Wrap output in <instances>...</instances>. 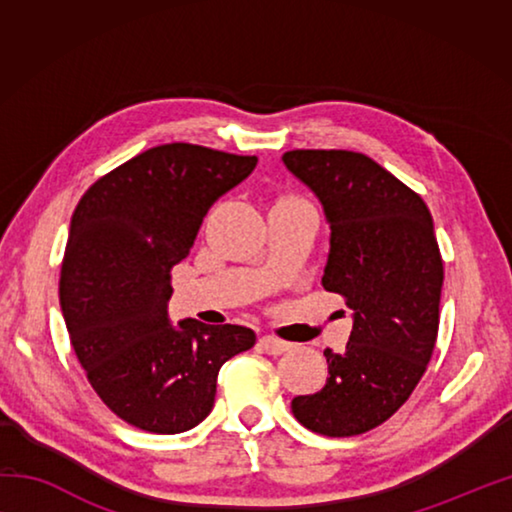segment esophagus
Instances as JSON below:
<instances>
[{"label": "esophagus", "instance_id": "esophagus-1", "mask_svg": "<svg viewBox=\"0 0 512 512\" xmlns=\"http://www.w3.org/2000/svg\"><path fill=\"white\" fill-rule=\"evenodd\" d=\"M259 348H262V352L271 354V357H280V354L291 348V343L277 339V336H262V339H259Z\"/></svg>", "mask_w": 512, "mask_h": 512}]
</instances>
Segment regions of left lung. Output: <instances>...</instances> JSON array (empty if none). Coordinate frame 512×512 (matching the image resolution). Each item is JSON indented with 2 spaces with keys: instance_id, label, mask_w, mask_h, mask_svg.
I'll list each match as a JSON object with an SVG mask.
<instances>
[{
  "instance_id": "8db88e82",
  "label": "left lung",
  "mask_w": 512,
  "mask_h": 512,
  "mask_svg": "<svg viewBox=\"0 0 512 512\" xmlns=\"http://www.w3.org/2000/svg\"><path fill=\"white\" fill-rule=\"evenodd\" d=\"M323 205L329 255L323 287L352 309L350 341L325 350L327 384L293 397L296 420L332 438L379 427L409 400L438 336L443 259L429 207L368 155H282Z\"/></svg>"
}]
</instances>
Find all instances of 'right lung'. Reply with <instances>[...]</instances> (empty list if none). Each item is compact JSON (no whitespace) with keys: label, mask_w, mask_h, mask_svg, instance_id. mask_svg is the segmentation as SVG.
Segmentation results:
<instances>
[{"label":"right lung","mask_w":512,"mask_h":512,"mask_svg":"<svg viewBox=\"0 0 512 512\" xmlns=\"http://www.w3.org/2000/svg\"><path fill=\"white\" fill-rule=\"evenodd\" d=\"M255 155L173 142L99 178L76 205L60 268V309L88 381L137 429L180 433L210 415L221 366L255 345L241 325H171V268Z\"/></svg>","instance_id":"obj_1"}]
</instances>
